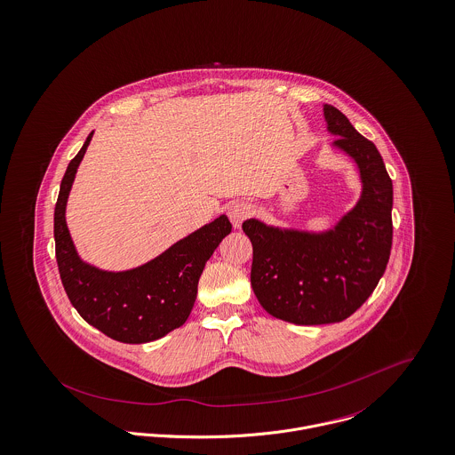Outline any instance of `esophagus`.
Masks as SVG:
<instances>
[{
    "label": "esophagus",
    "instance_id": "obj_1",
    "mask_svg": "<svg viewBox=\"0 0 455 455\" xmlns=\"http://www.w3.org/2000/svg\"><path fill=\"white\" fill-rule=\"evenodd\" d=\"M251 212L252 205L250 203H234L228 207V211H227V214H228V218H230L234 228H241L243 221H244Z\"/></svg>",
    "mask_w": 455,
    "mask_h": 455
}]
</instances>
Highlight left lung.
<instances>
[{
    "label": "left lung",
    "instance_id": "8db88e82",
    "mask_svg": "<svg viewBox=\"0 0 455 455\" xmlns=\"http://www.w3.org/2000/svg\"><path fill=\"white\" fill-rule=\"evenodd\" d=\"M331 148L355 165L361 192L330 228L305 230L250 218L251 286L259 305L293 324L340 323L373 293L393 244V181L377 147L331 104L323 106Z\"/></svg>",
    "mask_w": 455,
    "mask_h": 455
}]
</instances>
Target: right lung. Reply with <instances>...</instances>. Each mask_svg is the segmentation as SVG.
I'll use <instances>...</instances> for the list:
<instances>
[{
    "label": "right lung",
    "mask_w": 455,
    "mask_h": 455,
    "mask_svg": "<svg viewBox=\"0 0 455 455\" xmlns=\"http://www.w3.org/2000/svg\"><path fill=\"white\" fill-rule=\"evenodd\" d=\"M92 136L94 131L69 162L53 211L60 281L69 302L91 326L124 344H147L185 324L205 261L232 232V223L221 214L134 268L104 270L85 261L71 239L66 205Z\"/></svg>",
    "instance_id": "1"
}]
</instances>
